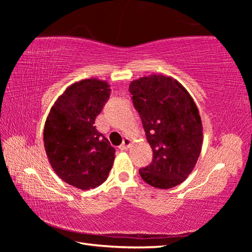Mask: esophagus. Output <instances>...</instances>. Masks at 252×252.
Returning a JSON list of instances; mask_svg holds the SVG:
<instances>
[{"label":"esophagus","mask_w":252,"mask_h":252,"mask_svg":"<svg viewBox=\"0 0 252 252\" xmlns=\"http://www.w3.org/2000/svg\"><path fill=\"white\" fill-rule=\"evenodd\" d=\"M130 147H131V140L129 138H126L119 148H120L121 150H126V149H129Z\"/></svg>","instance_id":"obj_1"}]
</instances>
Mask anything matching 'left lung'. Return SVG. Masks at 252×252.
Listing matches in <instances>:
<instances>
[{"label": "left lung", "mask_w": 252, "mask_h": 252, "mask_svg": "<svg viewBox=\"0 0 252 252\" xmlns=\"http://www.w3.org/2000/svg\"><path fill=\"white\" fill-rule=\"evenodd\" d=\"M129 91L153 151L151 164L140 169V176L158 189L179 186L192 172L202 148V122L192 96L162 74L132 81Z\"/></svg>", "instance_id": "8db88e82"}]
</instances>
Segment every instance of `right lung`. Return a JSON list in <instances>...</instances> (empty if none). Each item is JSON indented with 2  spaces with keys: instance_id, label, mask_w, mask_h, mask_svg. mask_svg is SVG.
I'll use <instances>...</instances> for the list:
<instances>
[{
  "instance_id": "add662e5",
  "label": "right lung",
  "mask_w": 252,
  "mask_h": 252,
  "mask_svg": "<svg viewBox=\"0 0 252 252\" xmlns=\"http://www.w3.org/2000/svg\"><path fill=\"white\" fill-rule=\"evenodd\" d=\"M110 91L106 81L81 80L65 89L46 118L43 141L51 167L81 190L102 185L116 158L114 148L94 126Z\"/></svg>"
}]
</instances>
